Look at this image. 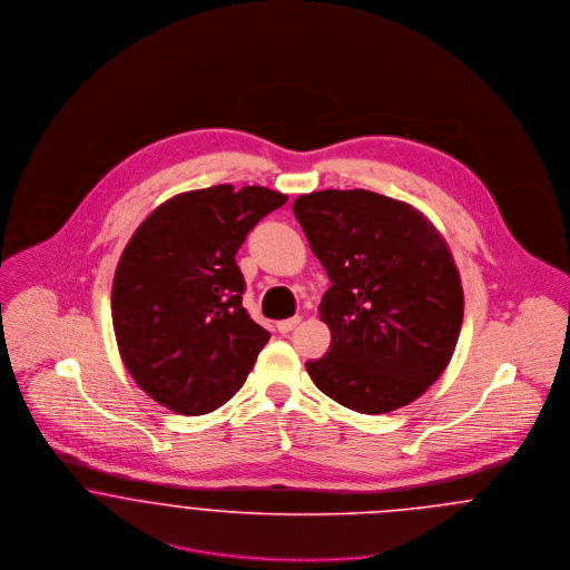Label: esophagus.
Masks as SVG:
<instances>
[{"mask_svg": "<svg viewBox=\"0 0 570 570\" xmlns=\"http://www.w3.org/2000/svg\"><path fill=\"white\" fill-rule=\"evenodd\" d=\"M298 323H301V318H298V316L286 318V321H279V323H277V331H279V333H291Z\"/></svg>", "mask_w": 570, "mask_h": 570, "instance_id": "34e87169", "label": "esophagus"}]
</instances>
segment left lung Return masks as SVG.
Wrapping results in <instances>:
<instances>
[{
	"label": "left lung",
	"mask_w": 570,
	"mask_h": 570,
	"mask_svg": "<svg viewBox=\"0 0 570 570\" xmlns=\"http://www.w3.org/2000/svg\"><path fill=\"white\" fill-rule=\"evenodd\" d=\"M331 288L314 384L342 406L384 414L421 397L446 370L463 321L460 272L434 224L370 190H323L293 203Z\"/></svg>",
	"instance_id": "left-lung-1"
}]
</instances>
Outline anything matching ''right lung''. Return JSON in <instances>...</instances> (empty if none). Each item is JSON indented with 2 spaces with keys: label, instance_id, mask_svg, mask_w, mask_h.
Segmentation results:
<instances>
[{
  "label": "right lung",
  "instance_id": "obj_1",
  "mask_svg": "<svg viewBox=\"0 0 570 570\" xmlns=\"http://www.w3.org/2000/svg\"><path fill=\"white\" fill-rule=\"evenodd\" d=\"M286 200L222 184L173 196L136 228L112 279V328L124 365L158 404L198 416L244 386L272 335L244 307L235 254Z\"/></svg>",
  "mask_w": 570,
  "mask_h": 570
}]
</instances>
